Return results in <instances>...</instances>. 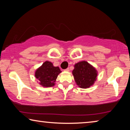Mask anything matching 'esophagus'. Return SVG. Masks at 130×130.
<instances>
[{
    "mask_svg": "<svg viewBox=\"0 0 130 130\" xmlns=\"http://www.w3.org/2000/svg\"><path fill=\"white\" fill-rule=\"evenodd\" d=\"M65 71H66V72H69V68H68L67 69H66L65 70Z\"/></svg>",
    "mask_w": 130,
    "mask_h": 130,
    "instance_id": "obj_1",
    "label": "esophagus"
}]
</instances>
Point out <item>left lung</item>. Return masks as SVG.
<instances>
[{
    "instance_id": "left-lung-1",
    "label": "left lung",
    "mask_w": 130,
    "mask_h": 130,
    "mask_svg": "<svg viewBox=\"0 0 130 130\" xmlns=\"http://www.w3.org/2000/svg\"><path fill=\"white\" fill-rule=\"evenodd\" d=\"M72 74L78 87L87 89L95 83L98 72L96 68L87 61H82L74 64Z\"/></svg>"
}]
</instances>
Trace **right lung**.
<instances>
[{
	"label": "right lung",
	"instance_id": "add662e5",
	"mask_svg": "<svg viewBox=\"0 0 130 130\" xmlns=\"http://www.w3.org/2000/svg\"><path fill=\"white\" fill-rule=\"evenodd\" d=\"M61 71L58 67H54L53 63L46 61L35 72V77L39 84L43 87H52L55 85L58 74Z\"/></svg>",
	"mask_w": 130,
	"mask_h": 130
}]
</instances>
